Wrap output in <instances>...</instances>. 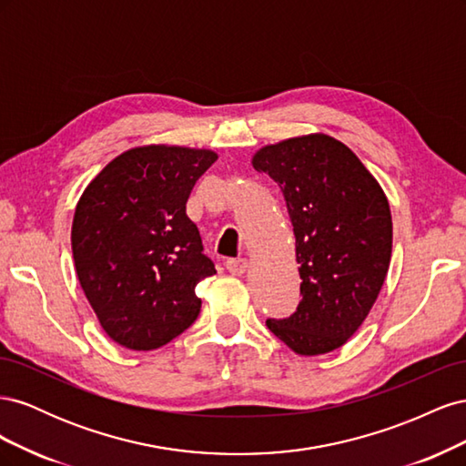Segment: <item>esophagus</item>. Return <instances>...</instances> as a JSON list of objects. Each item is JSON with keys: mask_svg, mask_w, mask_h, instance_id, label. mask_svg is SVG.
Returning <instances> with one entry per match:
<instances>
[{"mask_svg": "<svg viewBox=\"0 0 466 466\" xmlns=\"http://www.w3.org/2000/svg\"><path fill=\"white\" fill-rule=\"evenodd\" d=\"M225 268L233 274V276H243L248 268V260L247 258H229L225 262Z\"/></svg>", "mask_w": 466, "mask_h": 466, "instance_id": "esophagus-1", "label": "esophagus"}]
</instances>
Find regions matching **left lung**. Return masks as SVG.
Instances as JSON below:
<instances>
[{
  "instance_id": "left-lung-1",
  "label": "left lung",
  "mask_w": 466,
  "mask_h": 466,
  "mask_svg": "<svg viewBox=\"0 0 466 466\" xmlns=\"http://www.w3.org/2000/svg\"><path fill=\"white\" fill-rule=\"evenodd\" d=\"M252 167L284 192L299 262L301 301L266 324L299 356L342 348L368 319L392 252L389 200L358 155L327 134L260 147Z\"/></svg>"
}]
</instances>
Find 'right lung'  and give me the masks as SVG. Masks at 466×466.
Wrapping results in <instances>:
<instances>
[{
	"instance_id": "right-lung-1",
	"label": "right lung",
	"mask_w": 466,
	"mask_h": 466,
	"mask_svg": "<svg viewBox=\"0 0 466 466\" xmlns=\"http://www.w3.org/2000/svg\"><path fill=\"white\" fill-rule=\"evenodd\" d=\"M218 159L211 149L151 144L120 153L83 190L72 225L77 279L110 340L149 351L200 313L198 281L216 268L187 202Z\"/></svg>"
}]
</instances>
